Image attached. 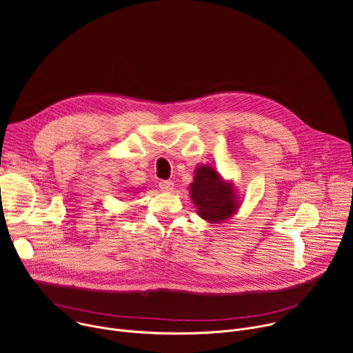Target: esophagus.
Returning a JSON list of instances; mask_svg holds the SVG:
<instances>
[{
  "label": "esophagus",
  "instance_id": "34e87169",
  "mask_svg": "<svg viewBox=\"0 0 353 353\" xmlns=\"http://www.w3.org/2000/svg\"><path fill=\"white\" fill-rule=\"evenodd\" d=\"M173 181H170V180H161L159 181V188L162 190V191H165V192H170L172 190H173Z\"/></svg>",
  "mask_w": 353,
  "mask_h": 353
}]
</instances>
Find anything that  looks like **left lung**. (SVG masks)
<instances>
[{"label":"left lung","instance_id":"8db88e82","mask_svg":"<svg viewBox=\"0 0 353 353\" xmlns=\"http://www.w3.org/2000/svg\"><path fill=\"white\" fill-rule=\"evenodd\" d=\"M190 194L201 218L210 222H222L236 211L237 203L232 187L210 166H201L195 172Z\"/></svg>","mask_w":353,"mask_h":353}]
</instances>
